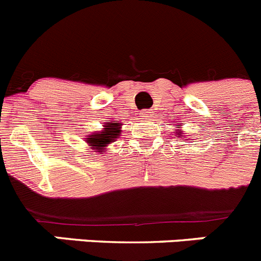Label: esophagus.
Here are the masks:
<instances>
[{"mask_svg": "<svg viewBox=\"0 0 261 261\" xmlns=\"http://www.w3.org/2000/svg\"><path fill=\"white\" fill-rule=\"evenodd\" d=\"M152 114H153L152 109H147V111L143 112L142 117H144V118H149V117H152Z\"/></svg>", "mask_w": 261, "mask_h": 261, "instance_id": "obj_1", "label": "esophagus"}]
</instances>
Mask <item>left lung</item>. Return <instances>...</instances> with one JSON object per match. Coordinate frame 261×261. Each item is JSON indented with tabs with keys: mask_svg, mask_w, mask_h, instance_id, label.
I'll return each mask as SVG.
<instances>
[{
	"mask_svg": "<svg viewBox=\"0 0 261 261\" xmlns=\"http://www.w3.org/2000/svg\"><path fill=\"white\" fill-rule=\"evenodd\" d=\"M180 126H181V125H177V127H180ZM176 133H177V134H179V136H180V135H181V130H180V128H179V130H177V131H176Z\"/></svg>",
	"mask_w": 261,
	"mask_h": 261,
	"instance_id": "left-lung-1",
	"label": "left lung"
}]
</instances>
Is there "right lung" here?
Here are the masks:
<instances>
[{"mask_svg": "<svg viewBox=\"0 0 261 261\" xmlns=\"http://www.w3.org/2000/svg\"><path fill=\"white\" fill-rule=\"evenodd\" d=\"M103 130L95 131V133L86 135L85 142L87 143V147L92 149V152L104 153L108 149V145L118 139L122 133V123L114 119V121H109V122L104 123Z\"/></svg>", "mask_w": 261, "mask_h": 261, "instance_id": "1", "label": "right lung"}]
</instances>
